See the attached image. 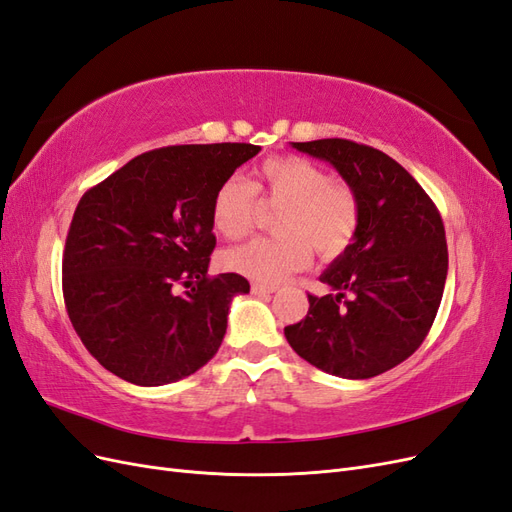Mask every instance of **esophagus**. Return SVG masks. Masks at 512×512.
Wrapping results in <instances>:
<instances>
[{
	"label": "esophagus",
	"instance_id": "1",
	"mask_svg": "<svg viewBox=\"0 0 512 512\" xmlns=\"http://www.w3.org/2000/svg\"><path fill=\"white\" fill-rule=\"evenodd\" d=\"M277 288L275 286H267V284H252V294H273Z\"/></svg>",
	"mask_w": 512,
	"mask_h": 512
}]
</instances>
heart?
Wrapping results in <instances>:
<instances>
[{
	"label": "heart",
	"mask_w": 512,
	"mask_h": 512,
	"mask_svg": "<svg viewBox=\"0 0 512 512\" xmlns=\"http://www.w3.org/2000/svg\"><path fill=\"white\" fill-rule=\"evenodd\" d=\"M282 203L275 213V237H256L224 254V265L256 282L277 284L305 269L312 245L322 258H335L352 243L359 228V200L350 185L301 156H275L262 162L252 188L239 177L226 179L213 194L211 222L226 239L252 226L256 198Z\"/></svg>",
	"instance_id": "heart-1"
}]
</instances>
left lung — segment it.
<instances>
[{
    "mask_svg": "<svg viewBox=\"0 0 512 512\" xmlns=\"http://www.w3.org/2000/svg\"><path fill=\"white\" fill-rule=\"evenodd\" d=\"M329 162L359 200V228L307 294V316L284 335L301 359L327 374L365 380L393 369L423 344L448 271L440 211L408 170L346 138L292 143Z\"/></svg>",
    "mask_w": 512,
    "mask_h": 512,
    "instance_id": "left-lung-1",
    "label": "left lung"
}]
</instances>
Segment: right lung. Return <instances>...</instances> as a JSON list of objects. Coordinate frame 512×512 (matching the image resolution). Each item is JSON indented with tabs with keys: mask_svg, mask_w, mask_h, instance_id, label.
Here are the masks:
<instances>
[{
	"mask_svg": "<svg viewBox=\"0 0 512 512\" xmlns=\"http://www.w3.org/2000/svg\"><path fill=\"white\" fill-rule=\"evenodd\" d=\"M260 151L250 143L173 145L141 153L87 190L68 230L61 284L72 327L111 374L160 386L218 352L237 273L209 277L211 203ZM189 290L176 294V286Z\"/></svg>",
	"mask_w": 512,
	"mask_h": 512,
	"instance_id": "add662e5",
	"label": "right lung"
}]
</instances>
